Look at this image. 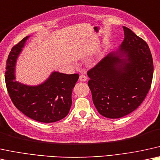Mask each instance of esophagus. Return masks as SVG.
<instances>
[{"label": "esophagus", "instance_id": "obj_1", "mask_svg": "<svg viewBox=\"0 0 160 160\" xmlns=\"http://www.w3.org/2000/svg\"><path fill=\"white\" fill-rule=\"evenodd\" d=\"M79 80H80V81H82V82H85L87 80V76L86 74H81V75L80 76V78H79Z\"/></svg>", "mask_w": 160, "mask_h": 160}]
</instances>
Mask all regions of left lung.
<instances>
[{"label": "left lung", "mask_w": 160, "mask_h": 160, "mask_svg": "<svg viewBox=\"0 0 160 160\" xmlns=\"http://www.w3.org/2000/svg\"><path fill=\"white\" fill-rule=\"evenodd\" d=\"M118 51L105 57L87 72L97 110L107 118H120L140 106L150 90L153 58L146 42L123 26Z\"/></svg>", "instance_id": "8db88e82"}]
</instances>
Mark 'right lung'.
<instances>
[{
  "label": "right lung",
  "instance_id": "obj_1",
  "mask_svg": "<svg viewBox=\"0 0 160 160\" xmlns=\"http://www.w3.org/2000/svg\"><path fill=\"white\" fill-rule=\"evenodd\" d=\"M27 37L12 48L6 65L5 80L13 104L29 118L40 122H54L67 116L72 106V89L78 74L53 72L49 78L38 86L21 84L15 80L16 60Z\"/></svg>",
  "mask_w": 160,
  "mask_h": 160
}]
</instances>
